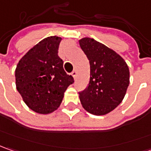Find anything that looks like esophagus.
<instances>
[{"instance_id":"obj_1","label":"esophagus","mask_w":151,"mask_h":151,"mask_svg":"<svg viewBox=\"0 0 151 151\" xmlns=\"http://www.w3.org/2000/svg\"><path fill=\"white\" fill-rule=\"evenodd\" d=\"M71 74H72V76L73 77V78H75L76 76H77V71L73 70V72H72V73H71Z\"/></svg>"}]
</instances>
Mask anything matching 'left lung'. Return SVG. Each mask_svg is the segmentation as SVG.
I'll use <instances>...</instances> for the list:
<instances>
[{"label":"left lung","mask_w":151,"mask_h":151,"mask_svg":"<svg viewBox=\"0 0 151 151\" xmlns=\"http://www.w3.org/2000/svg\"><path fill=\"white\" fill-rule=\"evenodd\" d=\"M90 64L88 88L79 93L82 106L94 115L113 111L123 101L129 84V70L120 55L90 37L78 41Z\"/></svg>","instance_id":"1"}]
</instances>
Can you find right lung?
Returning <instances> with one entry per match:
<instances>
[{
	"instance_id": "right-lung-1",
	"label": "right lung",
	"mask_w": 151,
	"mask_h": 151,
	"mask_svg": "<svg viewBox=\"0 0 151 151\" xmlns=\"http://www.w3.org/2000/svg\"><path fill=\"white\" fill-rule=\"evenodd\" d=\"M62 38L46 37L24 55L15 70L16 86L34 112L48 114L58 109L68 87L74 81L58 55Z\"/></svg>"
}]
</instances>
